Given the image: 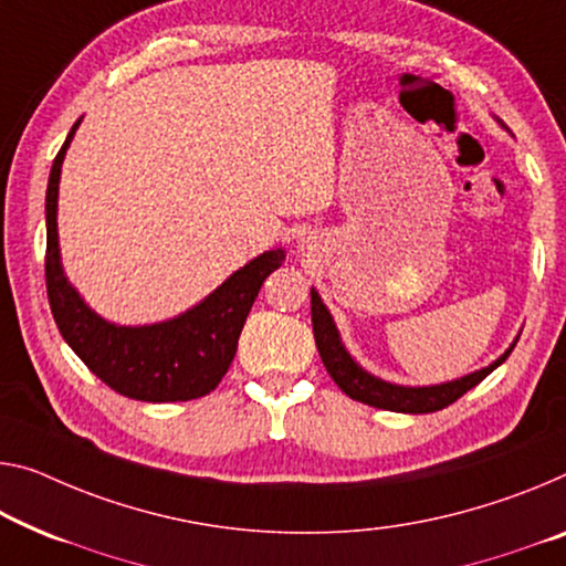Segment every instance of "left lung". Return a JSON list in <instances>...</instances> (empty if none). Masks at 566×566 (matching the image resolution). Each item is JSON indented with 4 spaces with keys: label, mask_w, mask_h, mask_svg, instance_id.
Segmentation results:
<instances>
[{
    "label": "left lung",
    "mask_w": 566,
    "mask_h": 566,
    "mask_svg": "<svg viewBox=\"0 0 566 566\" xmlns=\"http://www.w3.org/2000/svg\"><path fill=\"white\" fill-rule=\"evenodd\" d=\"M311 321H313V338H316L321 361H324L326 371L332 374L336 385L342 387V392L356 399V402L379 407V410H389V412L424 415V412H438L442 407L453 405L455 399H460L468 392V389L481 385V381L489 377L495 367H501L516 346L511 344L509 349L503 352V356H499V359L489 364V367L478 369L455 381H446V385H432V387H402V385H389V381L374 377V374L364 371L359 364L352 359V354L344 349L342 338H338L332 313H328V308L324 306L318 291L313 289H311Z\"/></svg>",
    "instance_id": "left-lung-1"
}]
</instances>
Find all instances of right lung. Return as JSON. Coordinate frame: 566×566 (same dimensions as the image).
I'll list each match as a JSON object with an SVG mask.
<instances>
[{
	"label": "right lung",
	"instance_id": "1",
	"mask_svg": "<svg viewBox=\"0 0 566 566\" xmlns=\"http://www.w3.org/2000/svg\"><path fill=\"white\" fill-rule=\"evenodd\" d=\"M67 134L50 169L45 217L48 253L45 283L50 311L67 346L81 356L95 377L118 395L142 402H187L210 395L220 385L238 352V338L260 285L283 265L285 250L250 260L234 271L220 289L181 316L151 326H116L85 306L67 283L57 248V187L60 169L75 128Z\"/></svg>",
	"mask_w": 566,
	"mask_h": 566
}]
</instances>
